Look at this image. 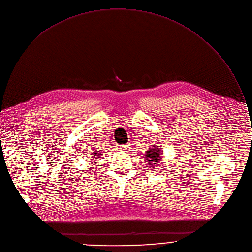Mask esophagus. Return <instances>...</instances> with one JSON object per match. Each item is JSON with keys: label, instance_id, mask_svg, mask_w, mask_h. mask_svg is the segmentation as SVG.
I'll return each instance as SVG.
<instances>
[{"label": "esophagus", "instance_id": "esophagus-1", "mask_svg": "<svg viewBox=\"0 0 252 252\" xmlns=\"http://www.w3.org/2000/svg\"><path fill=\"white\" fill-rule=\"evenodd\" d=\"M127 146H126V145H124V146H119V149L120 150H122V151H126V150H127Z\"/></svg>", "mask_w": 252, "mask_h": 252}]
</instances>
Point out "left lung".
Returning <instances> with one entry per match:
<instances>
[{
  "label": "left lung",
  "instance_id": "1",
  "mask_svg": "<svg viewBox=\"0 0 252 252\" xmlns=\"http://www.w3.org/2000/svg\"><path fill=\"white\" fill-rule=\"evenodd\" d=\"M146 162L151 167H157L163 162V150L157 146L149 148L146 152Z\"/></svg>",
  "mask_w": 252,
  "mask_h": 252
}]
</instances>
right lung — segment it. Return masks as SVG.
I'll return each mask as SVG.
<instances>
[{
	"label": "right lung",
	"instance_id": "right-lung-1",
	"mask_svg": "<svg viewBox=\"0 0 252 252\" xmlns=\"http://www.w3.org/2000/svg\"><path fill=\"white\" fill-rule=\"evenodd\" d=\"M90 155H93V156H91V158H93V159H95V158H101L100 156L102 155L101 154V152L100 151H94V152H91V154ZM87 162H90V159L88 158V161Z\"/></svg>",
	"mask_w": 252,
	"mask_h": 252
}]
</instances>
